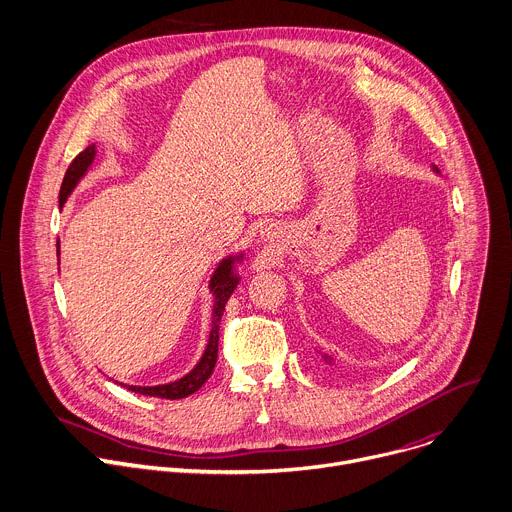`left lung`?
Wrapping results in <instances>:
<instances>
[{"instance_id": "8db88e82", "label": "left lung", "mask_w": 512, "mask_h": 512, "mask_svg": "<svg viewBox=\"0 0 512 512\" xmlns=\"http://www.w3.org/2000/svg\"><path fill=\"white\" fill-rule=\"evenodd\" d=\"M432 169H434V173H440V171H438V167H436V165H434V167H432ZM323 359H325V363H327V365H335V363H333V357H329V355H327V353H325V357H323Z\"/></svg>"}]
</instances>
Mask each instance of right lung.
Returning <instances> with one entry per match:
<instances>
[{"mask_svg": "<svg viewBox=\"0 0 512 512\" xmlns=\"http://www.w3.org/2000/svg\"><path fill=\"white\" fill-rule=\"evenodd\" d=\"M96 157V145L86 147L82 153H78L74 157V161L70 163V167L66 169L62 187H60V197L58 203L60 208H64L66 199L70 197V193L76 189V185L82 181V177L88 173V169L92 167ZM56 254L60 256V240L56 242ZM244 260V252L238 254H228L224 256L212 278H210V292L214 294V306H212V329H210V337H208V345L206 351H203L201 359L197 361V365L183 375L181 379H175L171 383H161V385H127V383H119L123 387H127L129 391L141 393V395H151V397H161V399H181L187 397L191 393H195L203 383L208 381V377L212 375L216 361H218V341H220V321L222 315L226 311V302L230 300L232 292L236 290L238 282H240V274L236 272V266L242 264Z\"/></svg>", "mask_w": 512, "mask_h": 512, "instance_id": "1", "label": "right lung"}]
</instances>
